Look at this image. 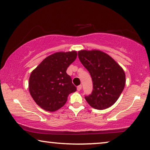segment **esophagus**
I'll return each mask as SVG.
<instances>
[{
  "label": "esophagus",
  "instance_id": "obj_1",
  "mask_svg": "<svg viewBox=\"0 0 150 150\" xmlns=\"http://www.w3.org/2000/svg\"><path fill=\"white\" fill-rule=\"evenodd\" d=\"M82 89V85H79V86H77V90H78V91H80V90Z\"/></svg>",
  "mask_w": 150,
  "mask_h": 150
}]
</instances>
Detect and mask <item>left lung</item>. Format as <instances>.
Returning <instances> with one entry per match:
<instances>
[{"instance_id":"1","label":"left lung","mask_w":150,"mask_h":150,"mask_svg":"<svg viewBox=\"0 0 150 150\" xmlns=\"http://www.w3.org/2000/svg\"><path fill=\"white\" fill-rule=\"evenodd\" d=\"M78 57L92 77L93 91L85 99L94 109L103 110L118 100L125 85L123 69L109 55L100 50H80Z\"/></svg>"}]
</instances>
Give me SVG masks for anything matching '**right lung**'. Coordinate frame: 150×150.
<instances>
[{"instance_id":"right-lung-1","label":"right lung","mask_w":150,"mask_h":150,"mask_svg":"<svg viewBox=\"0 0 150 150\" xmlns=\"http://www.w3.org/2000/svg\"><path fill=\"white\" fill-rule=\"evenodd\" d=\"M77 57L76 51L56 52L43 59L31 73L29 91L36 104L45 110L56 111L76 91L66 70Z\"/></svg>"}]
</instances>
